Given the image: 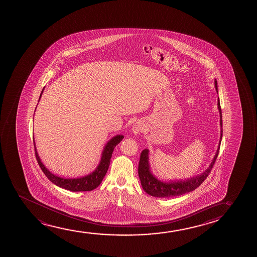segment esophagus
<instances>
[{
    "label": "esophagus",
    "mask_w": 257,
    "mask_h": 257,
    "mask_svg": "<svg viewBox=\"0 0 257 257\" xmlns=\"http://www.w3.org/2000/svg\"><path fill=\"white\" fill-rule=\"evenodd\" d=\"M142 131H143V125H142V123H140V122L134 123V125H133V128H132V132H133V134H135V135L140 134Z\"/></svg>",
    "instance_id": "1"
}]
</instances>
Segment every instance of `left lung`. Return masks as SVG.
Instances as JSON below:
<instances>
[{"label":"left lung","mask_w":257,"mask_h":257,"mask_svg":"<svg viewBox=\"0 0 257 257\" xmlns=\"http://www.w3.org/2000/svg\"><path fill=\"white\" fill-rule=\"evenodd\" d=\"M214 83L215 88L218 92V85H217L216 80H215ZM218 111H219V116H220V141H219V144H218V150L216 152L214 158L212 160L211 165L209 166V168L200 175L190 177L188 179L162 182L161 180L157 179L152 174L150 165H149V161H148L149 160V156H148L149 150L145 149L141 154V159H140L139 169H138L139 172L138 173H139L142 188L147 193L155 197H172L181 196V195L196 190L197 187L200 186L204 180L206 179L208 175L211 173V169L214 165L215 162H216L217 157H218L219 147H220V143H221L222 134H223L221 107H220L219 99L218 100Z\"/></svg>","instance_id":"left-lung-1"}]
</instances>
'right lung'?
<instances>
[{
    "instance_id": "right-lung-1",
    "label": "right lung",
    "mask_w": 257,
    "mask_h": 257,
    "mask_svg": "<svg viewBox=\"0 0 257 257\" xmlns=\"http://www.w3.org/2000/svg\"><path fill=\"white\" fill-rule=\"evenodd\" d=\"M42 93L43 90L40 94V97L42 95ZM123 139V135H116L115 137H113L104 147L101 161L99 162L97 168L93 172L88 174V176H82L79 178H62V177L57 176L56 175H53V173L50 172L39 158L38 152L36 149L35 142L34 141L33 142H34V147H35L36 159L38 161L39 167L41 168L46 177L57 186L63 188L65 190L76 192V191H90L100 185V183H102V179L107 173V170L109 169V162H110V158H111V155L114 151V148L116 145L119 144L120 141H122Z\"/></svg>"
}]
</instances>
